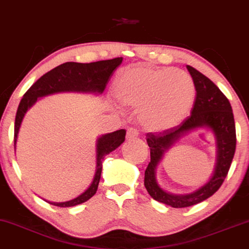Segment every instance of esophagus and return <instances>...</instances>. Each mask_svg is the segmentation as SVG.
<instances>
[{
    "mask_svg": "<svg viewBox=\"0 0 249 249\" xmlns=\"http://www.w3.org/2000/svg\"><path fill=\"white\" fill-rule=\"evenodd\" d=\"M137 137H138V131H137L135 128H129L127 130V138L130 140L133 138H137Z\"/></svg>",
    "mask_w": 249,
    "mask_h": 249,
    "instance_id": "obj_1",
    "label": "esophagus"
}]
</instances>
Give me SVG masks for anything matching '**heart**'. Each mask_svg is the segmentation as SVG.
<instances>
[{
	"label": "heart",
	"mask_w": 249,
	"mask_h": 249,
	"mask_svg": "<svg viewBox=\"0 0 249 249\" xmlns=\"http://www.w3.org/2000/svg\"><path fill=\"white\" fill-rule=\"evenodd\" d=\"M113 94L124 107L140 109L139 121L146 130L165 131L190 112L196 86L183 71L135 66L118 75Z\"/></svg>",
	"instance_id": "1"
}]
</instances>
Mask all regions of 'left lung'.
Masks as SVG:
<instances>
[{"label": "left lung", "mask_w": 249, "mask_h": 249, "mask_svg": "<svg viewBox=\"0 0 249 249\" xmlns=\"http://www.w3.org/2000/svg\"><path fill=\"white\" fill-rule=\"evenodd\" d=\"M196 86V98L191 116L178 127L161 132L147 133L150 148V161L145 171V187L149 196L158 202L172 208H186L202 202L219 190L225 181L236 150V127L232 109L228 99L213 82L196 68L186 66ZM205 128L216 142V164L211 178L191 194L174 195L158 184L156 172L164 154L192 131Z\"/></svg>", "instance_id": "8db88e82"}]
</instances>
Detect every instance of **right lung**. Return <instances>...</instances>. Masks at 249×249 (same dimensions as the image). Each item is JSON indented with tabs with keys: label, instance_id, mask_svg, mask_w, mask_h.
Listing matches in <instances>:
<instances>
[{
	"label": "right lung",
	"instance_id": "add662e5",
	"mask_svg": "<svg viewBox=\"0 0 249 249\" xmlns=\"http://www.w3.org/2000/svg\"><path fill=\"white\" fill-rule=\"evenodd\" d=\"M122 57L113 59L100 60V62L83 64L68 62L59 65L48 73L39 78L23 95L18 107L16 122H14V149L17 148L18 135H19L21 124L26 116L27 111L34 107L39 99L45 96L57 94V93H84V94L100 95L106 89L107 83L112 76L113 71L122 63ZM125 138V130H120L101 135L96 139V167L93 181L84 192L73 200L66 202H47L60 208L74 207L81 204L94 196L98 190L99 182L102 172V160L106 155L117 149Z\"/></svg>",
	"mask_w": 249,
	"mask_h": 249
}]
</instances>
